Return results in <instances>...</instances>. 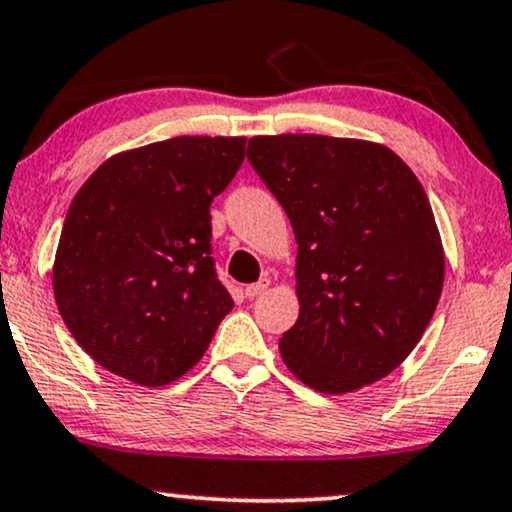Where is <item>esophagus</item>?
Returning <instances> with one entry per match:
<instances>
[{"instance_id":"obj_1","label":"esophagus","mask_w":512,"mask_h":512,"mask_svg":"<svg viewBox=\"0 0 512 512\" xmlns=\"http://www.w3.org/2000/svg\"><path fill=\"white\" fill-rule=\"evenodd\" d=\"M268 285H270V280H268V277H263L261 282H254V285H246L244 287V296H246V299H254V296L266 292Z\"/></svg>"}]
</instances>
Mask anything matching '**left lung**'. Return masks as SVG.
<instances>
[{
    "instance_id": "8db88e82",
    "label": "left lung",
    "mask_w": 512,
    "mask_h": 512,
    "mask_svg": "<svg viewBox=\"0 0 512 512\" xmlns=\"http://www.w3.org/2000/svg\"><path fill=\"white\" fill-rule=\"evenodd\" d=\"M246 156L299 244V318L280 339L289 372L320 394L387 377L418 346L444 287L420 180L389 147L351 137L256 135Z\"/></svg>"
}]
</instances>
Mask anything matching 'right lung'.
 <instances>
[{"label":"right lung","mask_w":512,"mask_h":512,"mask_svg":"<svg viewBox=\"0 0 512 512\" xmlns=\"http://www.w3.org/2000/svg\"><path fill=\"white\" fill-rule=\"evenodd\" d=\"M246 137H173L106 159L78 189L52 287L92 361L140 387L201 361L232 299L211 258V201L244 161Z\"/></svg>","instance_id":"obj_1"}]
</instances>
